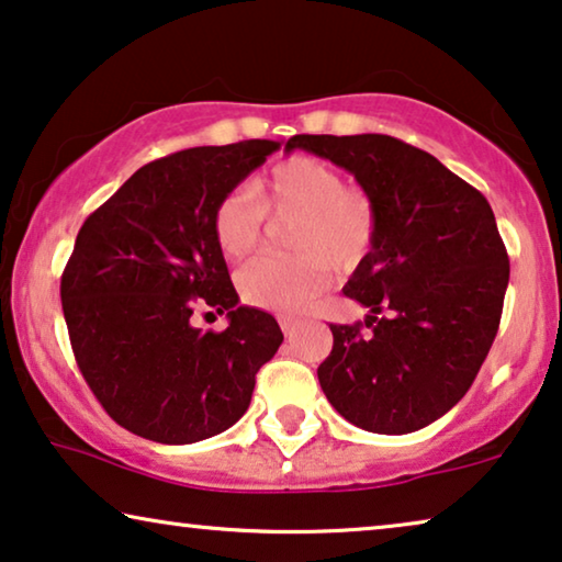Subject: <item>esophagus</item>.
Listing matches in <instances>:
<instances>
[{
    "label": "esophagus",
    "mask_w": 562,
    "mask_h": 562,
    "mask_svg": "<svg viewBox=\"0 0 562 562\" xmlns=\"http://www.w3.org/2000/svg\"><path fill=\"white\" fill-rule=\"evenodd\" d=\"M280 328H282V334H284V336L292 338V336L297 334L300 321H295V318H288V315H282V318H280Z\"/></svg>",
    "instance_id": "obj_1"
}]
</instances>
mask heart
Masks as SVG:
<instances>
[{"mask_svg":"<svg viewBox=\"0 0 562 562\" xmlns=\"http://www.w3.org/2000/svg\"><path fill=\"white\" fill-rule=\"evenodd\" d=\"M265 213L297 216L292 249L300 257H257L236 274L244 303L274 313H300L330 280L328 259L349 267L367 255L376 236L374 199L315 157H290L259 180L255 193L236 188L213 213V236L226 259L247 257L262 239Z\"/></svg>","mask_w":562,"mask_h":562,"instance_id":"b5f03b06","label":"heart"}]
</instances>
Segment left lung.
<instances>
[{"label":"left lung","instance_id":"1","mask_svg":"<svg viewBox=\"0 0 562 562\" xmlns=\"http://www.w3.org/2000/svg\"><path fill=\"white\" fill-rule=\"evenodd\" d=\"M284 147L349 170L379 216L344 288L369 315L330 326L323 392L369 432L405 436L436 423L469 392L499 330L509 257L492 205L425 149L386 134H295Z\"/></svg>","mask_w":562,"mask_h":562}]
</instances>
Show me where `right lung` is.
<instances>
[{"instance_id": "obj_1", "label": "right lung", "mask_w": 562, "mask_h": 562, "mask_svg": "<svg viewBox=\"0 0 562 562\" xmlns=\"http://www.w3.org/2000/svg\"><path fill=\"white\" fill-rule=\"evenodd\" d=\"M278 149L272 139L180 149L83 221L60 278L63 315L91 392L134 436L165 446L218 436L278 353V321L239 305L213 236L218 203ZM205 306L227 313L226 331L192 326Z\"/></svg>"}]
</instances>
